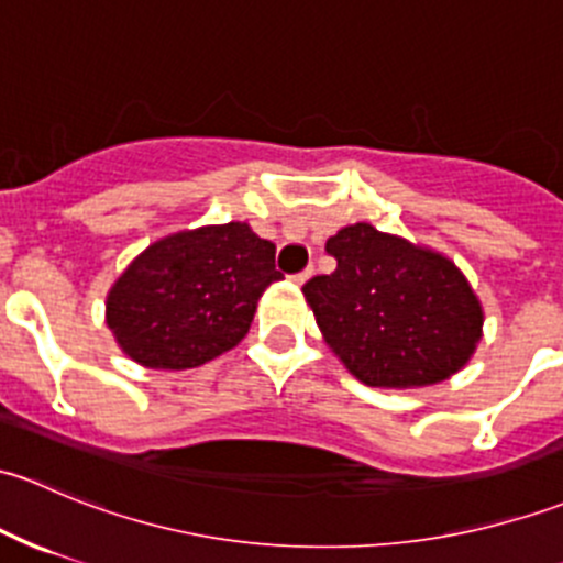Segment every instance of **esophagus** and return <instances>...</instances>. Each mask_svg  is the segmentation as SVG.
I'll return each instance as SVG.
<instances>
[{
	"label": "esophagus",
	"mask_w": 563,
	"mask_h": 563,
	"mask_svg": "<svg viewBox=\"0 0 563 563\" xmlns=\"http://www.w3.org/2000/svg\"><path fill=\"white\" fill-rule=\"evenodd\" d=\"M310 275H313V266H308V269H302V272H297V275H291V280L297 283V286H302L305 280H310Z\"/></svg>",
	"instance_id": "obj_1"
}]
</instances>
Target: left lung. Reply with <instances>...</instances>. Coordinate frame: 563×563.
<instances>
[{
    "mask_svg": "<svg viewBox=\"0 0 563 563\" xmlns=\"http://www.w3.org/2000/svg\"><path fill=\"white\" fill-rule=\"evenodd\" d=\"M332 275L305 283L329 349L367 387L408 389L446 382L482 338V305L446 255L345 225L327 240Z\"/></svg>",
    "mask_w": 563,
    "mask_h": 563,
    "instance_id": "8db88e82",
    "label": "left lung"
}]
</instances>
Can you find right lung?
<instances>
[{
	"label": "right lung",
	"mask_w": 563,
	"mask_h": 563,
	"mask_svg": "<svg viewBox=\"0 0 563 563\" xmlns=\"http://www.w3.org/2000/svg\"><path fill=\"white\" fill-rule=\"evenodd\" d=\"M280 277L275 245L247 223L179 231L119 275L106 299V323L139 365L187 371L234 349L261 294Z\"/></svg>",
	"instance_id": "right-lung-1"
}]
</instances>
